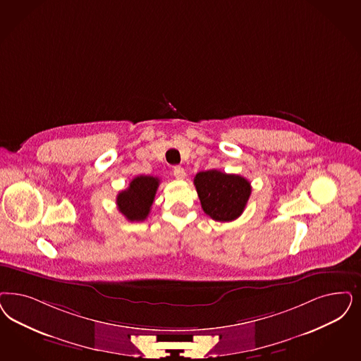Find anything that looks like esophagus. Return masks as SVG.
Instances as JSON below:
<instances>
[{"label":"esophagus","instance_id":"esophagus-1","mask_svg":"<svg viewBox=\"0 0 361 361\" xmlns=\"http://www.w3.org/2000/svg\"><path fill=\"white\" fill-rule=\"evenodd\" d=\"M173 174L176 178H178V180H183V178H185V171H184V168H181V166H174Z\"/></svg>","mask_w":361,"mask_h":361}]
</instances>
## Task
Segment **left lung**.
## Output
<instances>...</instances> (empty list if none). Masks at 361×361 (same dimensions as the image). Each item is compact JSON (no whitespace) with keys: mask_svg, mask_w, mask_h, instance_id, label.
<instances>
[{"mask_svg":"<svg viewBox=\"0 0 361 361\" xmlns=\"http://www.w3.org/2000/svg\"><path fill=\"white\" fill-rule=\"evenodd\" d=\"M195 187L202 211L221 223L233 221L241 216L252 192L247 178L217 169L196 174Z\"/></svg>","mask_w":361,"mask_h":361,"instance_id":"1","label":"left lung"}]
</instances>
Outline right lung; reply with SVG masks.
<instances>
[{
  "label": "right lung",
  "mask_w": 361,
  "mask_h": 361,
  "mask_svg": "<svg viewBox=\"0 0 361 361\" xmlns=\"http://www.w3.org/2000/svg\"><path fill=\"white\" fill-rule=\"evenodd\" d=\"M160 180L153 176H137L129 187L117 195V207L128 221H144L149 214Z\"/></svg>",
  "instance_id": "add662e5"
}]
</instances>
